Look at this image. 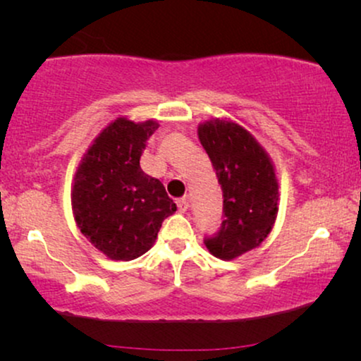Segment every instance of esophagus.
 I'll return each instance as SVG.
<instances>
[{
    "instance_id": "34e87169",
    "label": "esophagus",
    "mask_w": 361,
    "mask_h": 361,
    "mask_svg": "<svg viewBox=\"0 0 361 361\" xmlns=\"http://www.w3.org/2000/svg\"><path fill=\"white\" fill-rule=\"evenodd\" d=\"M177 209H179V212H185L189 209V200H187V197H182V199L177 200Z\"/></svg>"
}]
</instances>
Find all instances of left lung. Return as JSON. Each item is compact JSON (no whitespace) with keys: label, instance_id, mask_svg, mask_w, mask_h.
Wrapping results in <instances>:
<instances>
[{"label":"left lung","instance_id":"left-lung-1","mask_svg":"<svg viewBox=\"0 0 361 361\" xmlns=\"http://www.w3.org/2000/svg\"><path fill=\"white\" fill-rule=\"evenodd\" d=\"M199 140L224 192V220L204 243L216 258L233 259L269 235L278 214V180L263 147L236 123L205 121Z\"/></svg>","mask_w":361,"mask_h":361}]
</instances>
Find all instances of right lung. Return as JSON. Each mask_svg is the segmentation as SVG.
I'll return each mask as SVG.
<instances>
[{
    "instance_id": "1",
    "label": "right lung",
    "mask_w": 361,
    "mask_h": 361,
    "mask_svg": "<svg viewBox=\"0 0 361 361\" xmlns=\"http://www.w3.org/2000/svg\"><path fill=\"white\" fill-rule=\"evenodd\" d=\"M157 128L156 121L118 118L93 141L75 174L72 209L78 228L111 259L145 255L162 221L177 210L161 180L140 166Z\"/></svg>"
}]
</instances>
